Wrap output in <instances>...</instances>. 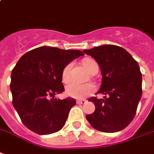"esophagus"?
I'll use <instances>...</instances> for the list:
<instances>
[{
	"instance_id": "1",
	"label": "esophagus",
	"mask_w": 154,
	"mask_h": 154,
	"mask_svg": "<svg viewBox=\"0 0 154 154\" xmlns=\"http://www.w3.org/2000/svg\"><path fill=\"white\" fill-rule=\"evenodd\" d=\"M88 101L87 100H85V99H82V100H77V103H78V104H85V103H87Z\"/></svg>"
}]
</instances>
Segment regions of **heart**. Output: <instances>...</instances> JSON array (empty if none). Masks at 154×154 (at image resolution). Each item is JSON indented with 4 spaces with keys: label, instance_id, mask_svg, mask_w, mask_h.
Instances as JSON below:
<instances>
[{
    "label": "heart",
    "instance_id": "heart-1",
    "mask_svg": "<svg viewBox=\"0 0 154 154\" xmlns=\"http://www.w3.org/2000/svg\"><path fill=\"white\" fill-rule=\"evenodd\" d=\"M82 64L90 73L92 74L96 70H98L97 63L95 60L92 58H85L82 61ZM72 66H73V63L69 62L62 69V79L64 82H67L71 79V77H72L71 72H72ZM94 91H95V87L92 83L79 84L77 82H70L66 87V94L77 99H83L93 93Z\"/></svg>",
    "mask_w": 154,
    "mask_h": 154
}]
</instances>
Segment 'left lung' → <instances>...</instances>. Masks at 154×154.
<instances>
[{
  "mask_svg": "<svg viewBox=\"0 0 154 154\" xmlns=\"http://www.w3.org/2000/svg\"><path fill=\"white\" fill-rule=\"evenodd\" d=\"M84 53L98 63L103 76L98 93L104 98H89L95 112L86 116L95 129L115 133L125 128L133 121L142 97V73L136 60L122 47L103 45Z\"/></svg>",
  "mask_w": 154,
  "mask_h": 154,
  "instance_id": "obj_1",
  "label": "left lung"
}]
</instances>
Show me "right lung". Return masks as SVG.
Masks as SVG:
<instances>
[{
  "label": "right lung",
  "instance_id": "1",
  "mask_svg": "<svg viewBox=\"0 0 154 154\" xmlns=\"http://www.w3.org/2000/svg\"><path fill=\"white\" fill-rule=\"evenodd\" d=\"M82 55L79 50L41 47L19 59L11 72L10 88L12 104L28 129L40 135L62 129L76 100L57 99L55 95L65 91L62 82L64 66Z\"/></svg>",
  "mask_w": 154,
  "mask_h": 154
}]
</instances>
